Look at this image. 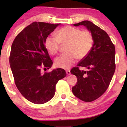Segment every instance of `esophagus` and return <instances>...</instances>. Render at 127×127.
I'll list each match as a JSON object with an SVG mask.
<instances>
[{
    "mask_svg": "<svg viewBox=\"0 0 127 127\" xmlns=\"http://www.w3.org/2000/svg\"><path fill=\"white\" fill-rule=\"evenodd\" d=\"M66 74H67V75H70V71L69 70H67L66 71Z\"/></svg>",
    "mask_w": 127,
    "mask_h": 127,
    "instance_id": "obj_1",
    "label": "esophagus"
}]
</instances>
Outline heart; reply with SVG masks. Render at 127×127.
Masks as SVG:
<instances>
[{"label":"heart","mask_w":127,"mask_h":127,"mask_svg":"<svg viewBox=\"0 0 127 127\" xmlns=\"http://www.w3.org/2000/svg\"><path fill=\"white\" fill-rule=\"evenodd\" d=\"M94 42V36L90 31L66 26L57 32L56 37H47L45 46L51 54L55 55L60 50L61 44H67V53L61 55L55 60L57 67L67 69L75 62L77 58L82 60L87 56L93 48Z\"/></svg>","instance_id":"obj_1"}]
</instances>
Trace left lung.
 I'll use <instances>...</instances> for the list:
<instances>
[{
	"mask_svg": "<svg viewBox=\"0 0 127 127\" xmlns=\"http://www.w3.org/2000/svg\"><path fill=\"white\" fill-rule=\"evenodd\" d=\"M73 25L86 27L94 39L88 55L70 70L77 78V84L72 87L74 96L83 101L92 102L103 94L112 80L116 69L115 47L107 33L92 22L83 21ZM80 66L88 70L80 71Z\"/></svg>",
	"mask_w": 127,
	"mask_h": 127,
	"instance_id": "left-lung-1",
	"label": "left lung"
}]
</instances>
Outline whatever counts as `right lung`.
<instances>
[{"label":"right lung","mask_w":127,"mask_h":127,"mask_svg":"<svg viewBox=\"0 0 127 127\" xmlns=\"http://www.w3.org/2000/svg\"><path fill=\"white\" fill-rule=\"evenodd\" d=\"M58 25L32 22L17 34L12 44L9 62L15 84L22 96L33 103L51 99L57 82L66 76L61 68L41 72L53 64L45 41Z\"/></svg>","instance_id":"1"}]
</instances>
